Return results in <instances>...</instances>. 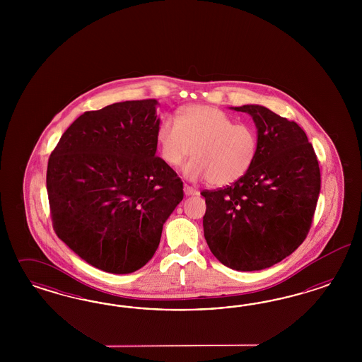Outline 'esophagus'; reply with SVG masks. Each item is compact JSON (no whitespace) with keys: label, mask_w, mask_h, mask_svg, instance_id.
Here are the masks:
<instances>
[{"label":"esophagus","mask_w":362,"mask_h":362,"mask_svg":"<svg viewBox=\"0 0 362 362\" xmlns=\"http://www.w3.org/2000/svg\"><path fill=\"white\" fill-rule=\"evenodd\" d=\"M185 194H186V197H195V195H197L199 192H197V189H195L194 187H189L188 185H185Z\"/></svg>","instance_id":"34e87169"}]
</instances>
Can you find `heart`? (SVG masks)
<instances>
[{"label": "heart", "instance_id": "b5f03b06", "mask_svg": "<svg viewBox=\"0 0 362 362\" xmlns=\"http://www.w3.org/2000/svg\"><path fill=\"white\" fill-rule=\"evenodd\" d=\"M156 146L160 158L183 167L189 180L207 179L211 186L224 187L239 182L250 173L259 151V135L252 124L235 123L223 110L194 105L182 110L179 119L165 115L156 127Z\"/></svg>", "mask_w": 362, "mask_h": 362}]
</instances>
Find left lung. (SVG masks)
Masks as SVG:
<instances>
[{"label":"left lung","mask_w":362,"mask_h":362,"mask_svg":"<svg viewBox=\"0 0 362 362\" xmlns=\"http://www.w3.org/2000/svg\"><path fill=\"white\" fill-rule=\"evenodd\" d=\"M252 117L259 151L250 173L216 191L204 189V238L220 263L260 271L281 262L305 240L321 175L307 134L260 105L230 107Z\"/></svg>","instance_id":"1"}]
</instances>
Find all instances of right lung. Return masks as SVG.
<instances>
[{
    "label": "right lung",
    "instance_id": "1",
    "mask_svg": "<svg viewBox=\"0 0 362 362\" xmlns=\"http://www.w3.org/2000/svg\"><path fill=\"white\" fill-rule=\"evenodd\" d=\"M156 99L86 111L49 158L55 233L86 263L132 274L151 260L183 182L156 156Z\"/></svg>",
    "mask_w": 362,
    "mask_h": 362
}]
</instances>
